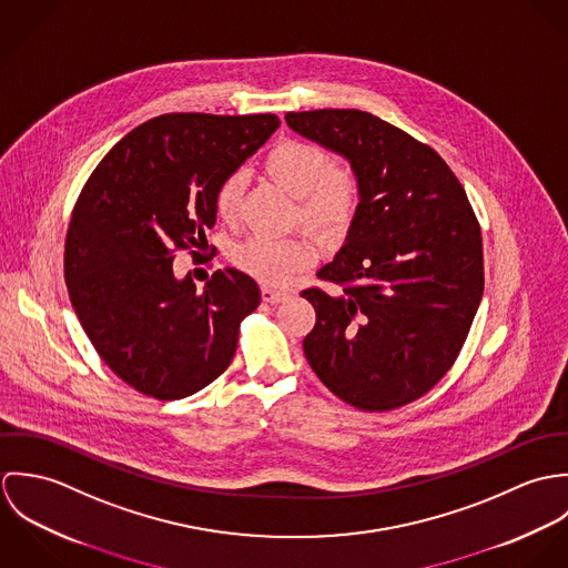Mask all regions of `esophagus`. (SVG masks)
Masks as SVG:
<instances>
[{
	"mask_svg": "<svg viewBox=\"0 0 568 568\" xmlns=\"http://www.w3.org/2000/svg\"><path fill=\"white\" fill-rule=\"evenodd\" d=\"M286 300H288V293H284V291H273L268 286L262 288V302H266V304H282Z\"/></svg>",
	"mask_w": 568,
	"mask_h": 568,
	"instance_id": "1",
	"label": "esophagus"
}]
</instances>
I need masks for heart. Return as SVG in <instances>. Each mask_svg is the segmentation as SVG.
Returning <instances> with one entry per match:
<instances>
[{
	"mask_svg": "<svg viewBox=\"0 0 568 568\" xmlns=\"http://www.w3.org/2000/svg\"><path fill=\"white\" fill-rule=\"evenodd\" d=\"M264 172L293 199L306 230L327 243L341 241L361 205V181L345 163H334L322 146L304 140H282L264 158ZM244 176H227L216 190V214L234 221L243 203ZM317 260V246L304 236L262 239L253 236L234 251V262L268 286H288Z\"/></svg>",
	"mask_w": 568,
	"mask_h": 568,
	"instance_id": "obj_1",
	"label": "heart"
}]
</instances>
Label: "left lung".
<instances>
[{
	"instance_id": "1",
	"label": "left lung",
	"mask_w": 568,
	"mask_h": 568,
	"mask_svg": "<svg viewBox=\"0 0 568 568\" xmlns=\"http://www.w3.org/2000/svg\"><path fill=\"white\" fill-rule=\"evenodd\" d=\"M286 124L349 162L361 205L317 273L343 286L302 293L317 322L304 354L325 387L363 410L433 389L455 363L484 295V246L466 190L446 162L358 109L286 113Z\"/></svg>"
}]
</instances>
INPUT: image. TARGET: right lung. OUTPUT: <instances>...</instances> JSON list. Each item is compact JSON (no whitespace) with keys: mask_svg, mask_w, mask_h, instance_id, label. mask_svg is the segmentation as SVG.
I'll list each match as a JSON object with an SVG mask.
<instances>
[{"mask_svg":"<svg viewBox=\"0 0 568 568\" xmlns=\"http://www.w3.org/2000/svg\"><path fill=\"white\" fill-rule=\"evenodd\" d=\"M277 126L273 113H165L124 135L84 183L65 284L100 358L140 394L179 400L230 367L257 284L225 268L199 293L172 260L214 227L219 185Z\"/></svg>","mask_w":568,"mask_h":568,"instance_id":"add662e5","label":"right lung"}]
</instances>
